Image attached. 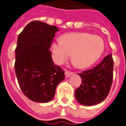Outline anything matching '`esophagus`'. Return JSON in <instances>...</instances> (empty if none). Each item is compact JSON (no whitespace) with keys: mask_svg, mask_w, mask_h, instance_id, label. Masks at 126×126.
<instances>
[{"mask_svg":"<svg viewBox=\"0 0 126 126\" xmlns=\"http://www.w3.org/2000/svg\"><path fill=\"white\" fill-rule=\"evenodd\" d=\"M72 74H73L72 72L68 71V70H65V77H69L71 75H72Z\"/></svg>","mask_w":126,"mask_h":126,"instance_id":"1","label":"esophagus"}]
</instances>
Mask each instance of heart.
Masks as SVG:
<instances>
[{"instance_id":"heart-1","label":"heart","mask_w":126,"mask_h":126,"mask_svg":"<svg viewBox=\"0 0 126 126\" xmlns=\"http://www.w3.org/2000/svg\"><path fill=\"white\" fill-rule=\"evenodd\" d=\"M53 59L61 64L72 55V62L79 68L91 66L102 56L105 49L104 41L98 35L88 33H73L63 35L61 41L51 45Z\"/></svg>"}]
</instances>
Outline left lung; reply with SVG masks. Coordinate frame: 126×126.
<instances>
[{"mask_svg":"<svg viewBox=\"0 0 126 126\" xmlns=\"http://www.w3.org/2000/svg\"><path fill=\"white\" fill-rule=\"evenodd\" d=\"M113 70L112 55L108 54L95 67L79 73L81 84L75 92L78 102L83 105L91 106L103 101L111 89Z\"/></svg>","mask_w":126,"mask_h":126,"instance_id":"obj_1","label":"left lung"}]
</instances>
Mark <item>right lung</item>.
<instances>
[{
    "instance_id": "1",
    "label": "right lung",
    "mask_w": 126,
    "mask_h": 126,
    "mask_svg": "<svg viewBox=\"0 0 126 126\" xmlns=\"http://www.w3.org/2000/svg\"><path fill=\"white\" fill-rule=\"evenodd\" d=\"M59 30L40 21H33L18 36L15 70L20 88L31 100L48 102L65 79L64 70L54 65L49 48Z\"/></svg>"
}]
</instances>
